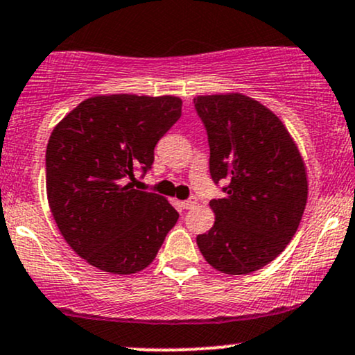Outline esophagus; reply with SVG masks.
<instances>
[{
    "instance_id": "34e87169",
    "label": "esophagus",
    "mask_w": 355,
    "mask_h": 355,
    "mask_svg": "<svg viewBox=\"0 0 355 355\" xmlns=\"http://www.w3.org/2000/svg\"><path fill=\"white\" fill-rule=\"evenodd\" d=\"M197 197H190L189 200H183V202H180V205L183 207V209L185 210H190V209H193L195 205H197Z\"/></svg>"
}]
</instances>
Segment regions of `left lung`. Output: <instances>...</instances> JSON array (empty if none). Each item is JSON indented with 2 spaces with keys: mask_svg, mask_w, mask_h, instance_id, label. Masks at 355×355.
I'll return each mask as SVG.
<instances>
[{
  "mask_svg": "<svg viewBox=\"0 0 355 355\" xmlns=\"http://www.w3.org/2000/svg\"><path fill=\"white\" fill-rule=\"evenodd\" d=\"M210 146V175L225 180L210 200L214 227L197 237L207 262L230 275L270 263L295 235L307 203V173L282 121L240 93L193 98Z\"/></svg>",
  "mask_w": 355,
  "mask_h": 355,
  "instance_id": "8db88e82",
  "label": "left lung"
}]
</instances>
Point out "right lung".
Listing matches in <instances>:
<instances>
[{"mask_svg": "<svg viewBox=\"0 0 355 355\" xmlns=\"http://www.w3.org/2000/svg\"><path fill=\"white\" fill-rule=\"evenodd\" d=\"M182 115L177 96H93L53 130L46 146V193L56 225L89 266L137 274L153 262L177 223L166 198L135 190V170Z\"/></svg>", "mask_w": 355, "mask_h": 355, "instance_id": "obj_1", "label": "right lung"}]
</instances>
